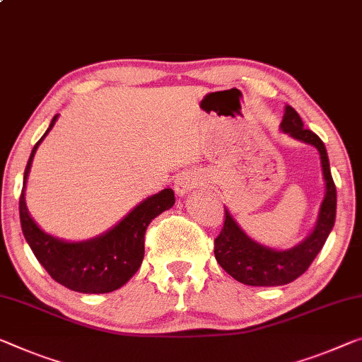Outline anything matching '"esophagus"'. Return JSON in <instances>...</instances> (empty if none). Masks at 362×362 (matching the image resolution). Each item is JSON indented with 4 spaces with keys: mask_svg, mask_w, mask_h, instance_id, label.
Returning a JSON list of instances; mask_svg holds the SVG:
<instances>
[{
    "mask_svg": "<svg viewBox=\"0 0 362 362\" xmlns=\"http://www.w3.org/2000/svg\"><path fill=\"white\" fill-rule=\"evenodd\" d=\"M197 181L199 177L194 173H189V171L180 173L175 177V192L177 196H186L187 192H191L197 186Z\"/></svg>",
    "mask_w": 362,
    "mask_h": 362,
    "instance_id": "1",
    "label": "esophagus"
}]
</instances>
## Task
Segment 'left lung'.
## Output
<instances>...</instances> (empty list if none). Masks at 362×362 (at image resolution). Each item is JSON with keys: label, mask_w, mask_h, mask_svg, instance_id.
<instances>
[{"label": "left lung", "mask_w": 362, "mask_h": 362, "mask_svg": "<svg viewBox=\"0 0 362 362\" xmlns=\"http://www.w3.org/2000/svg\"><path fill=\"white\" fill-rule=\"evenodd\" d=\"M281 131L319 150L327 192L324 202L320 205L319 220H317L314 231L301 244L288 249V251H274V249L254 243L252 239L244 235L230 212L225 209L223 228L214 241L215 259L226 274L249 286H280L296 280L309 269L315 255L324 247L333 223H335L337 189L330 173V163L324 142L310 129H304L301 116L290 105L285 108Z\"/></svg>", "instance_id": "8db88e82"}]
</instances>
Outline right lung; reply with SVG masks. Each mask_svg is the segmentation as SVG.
I'll list each match as a JSON object with an SVG mask.
<instances>
[{"instance_id":"add662e5","label":"right lung","mask_w":362,"mask_h":362,"mask_svg":"<svg viewBox=\"0 0 362 362\" xmlns=\"http://www.w3.org/2000/svg\"><path fill=\"white\" fill-rule=\"evenodd\" d=\"M57 118L58 115L52 119L43 137L52 129ZM43 137L35 144L27 162L24 187L19 199L21 226L25 241L49 276L69 290L90 294L118 290L141 267L147 226L155 216L173 207L175 192L171 189H163L162 192L146 199L102 236L82 243L61 241L43 233L30 218L25 207V181L33 155Z\"/></svg>"}]
</instances>
